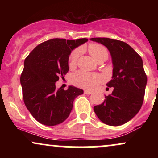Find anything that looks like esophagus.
Instances as JSON below:
<instances>
[{"instance_id": "1", "label": "esophagus", "mask_w": 158, "mask_h": 158, "mask_svg": "<svg viewBox=\"0 0 158 158\" xmlns=\"http://www.w3.org/2000/svg\"><path fill=\"white\" fill-rule=\"evenodd\" d=\"M84 93L85 94H92V91H90V90H85V91H84Z\"/></svg>"}]
</instances>
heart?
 Segmentation results:
<instances>
[{
    "instance_id": "obj_1",
    "label": "heart",
    "mask_w": 158,
    "mask_h": 158,
    "mask_svg": "<svg viewBox=\"0 0 158 158\" xmlns=\"http://www.w3.org/2000/svg\"><path fill=\"white\" fill-rule=\"evenodd\" d=\"M88 50L90 56L96 61L102 58H108V50L102 44H90L88 46ZM79 55V51L78 50H73L70 53L68 59V65L70 68H73L76 66ZM100 81L101 77L98 74L88 73L82 70L78 71L72 76V82L74 85L86 89H92L97 86L100 82Z\"/></svg>"
}]
</instances>
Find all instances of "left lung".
Listing matches in <instances>:
<instances>
[{
	"mask_svg": "<svg viewBox=\"0 0 158 158\" xmlns=\"http://www.w3.org/2000/svg\"><path fill=\"white\" fill-rule=\"evenodd\" d=\"M90 40L106 47L113 64L112 79L106 84L113 91L102 104L94 107V112L105 124L121 126L131 120L143 105L147 84L143 60L126 42L108 38Z\"/></svg>",
	"mask_w": 158,
	"mask_h": 158,
	"instance_id": "8db88e82",
	"label": "left lung"
}]
</instances>
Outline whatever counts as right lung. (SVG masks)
Listing matches in <instances>:
<instances>
[{"mask_svg":"<svg viewBox=\"0 0 158 158\" xmlns=\"http://www.w3.org/2000/svg\"><path fill=\"white\" fill-rule=\"evenodd\" d=\"M88 41L50 39L35 47L25 59L20 79L23 102L38 122L53 126L69 117L74 99L84 91L72 85L66 90L57 89L56 82L68 72L72 50Z\"/></svg>","mask_w":158,"mask_h":158,"instance_id":"add662e5","label":"right lung"}]
</instances>
